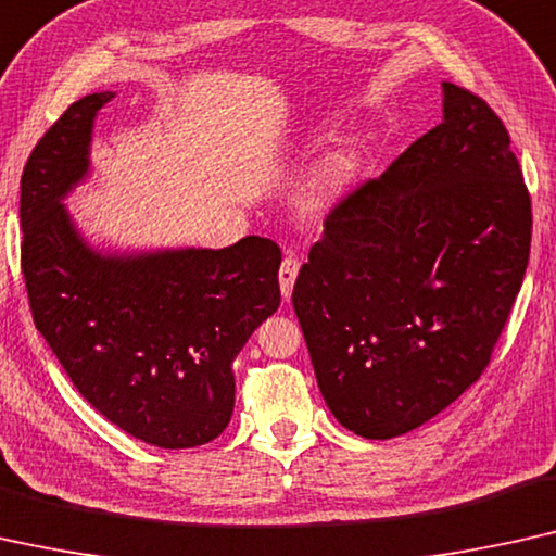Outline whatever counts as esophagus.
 Returning <instances> with one entry per match:
<instances>
[{"instance_id": "1", "label": "esophagus", "mask_w": 556, "mask_h": 556, "mask_svg": "<svg viewBox=\"0 0 556 556\" xmlns=\"http://www.w3.org/2000/svg\"><path fill=\"white\" fill-rule=\"evenodd\" d=\"M300 275V260H294V256H287L285 262H281L279 267V289H281V296L292 294V287H294V279Z\"/></svg>"}]
</instances>
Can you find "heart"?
<instances>
[{"mask_svg": "<svg viewBox=\"0 0 556 556\" xmlns=\"http://www.w3.org/2000/svg\"><path fill=\"white\" fill-rule=\"evenodd\" d=\"M348 170H350V161L345 155H332V159L323 166V170H319V186L330 189V186L340 184L342 178L348 176Z\"/></svg>", "mask_w": 556, "mask_h": 556, "instance_id": "b5f03b06", "label": "heart"}]
</instances>
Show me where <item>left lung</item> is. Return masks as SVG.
Returning <instances> with one entry per match:
<instances>
[{
    "instance_id": "8db88e82",
    "label": "left lung",
    "mask_w": 556,
    "mask_h": 556,
    "mask_svg": "<svg viewBox=\"0 0 556 556\" xmlns=\"http://www.w3.org/2000/svg\"><path fill=\"white\" fill-rule=\"evenodd\" d=\"M531 197L509 130L443 83V121L325 216L292 304L348 431L424 426L486 370L519 294Z\"/></svg>"
}]
</instances>
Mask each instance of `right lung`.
Returning a JSON list of instances; mask_svg holds the SVG:
<instances>
[{"label": "right lung", "instance_id": "right-lung-1", "mask_svg": "<svg viewBox=\"0 0 556 556\" xmlns=\"http://www.w3.org/2000/svg\"><path fill=\"white\" fill-rule=\"evenodd\" d=\"M67 108L22 170V275L35 327L80 395L113 426L161 448L214 441L233 410V359L279 307L277 241L100 256L60 199L88 170L96 113Z\"/></svg>", "mask_w": 556, "mask_h": 556}]
</instances>
